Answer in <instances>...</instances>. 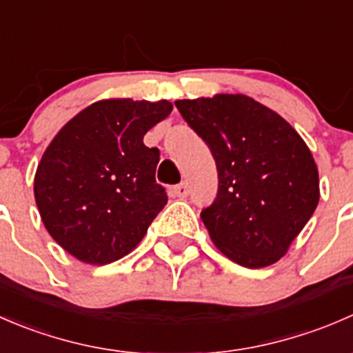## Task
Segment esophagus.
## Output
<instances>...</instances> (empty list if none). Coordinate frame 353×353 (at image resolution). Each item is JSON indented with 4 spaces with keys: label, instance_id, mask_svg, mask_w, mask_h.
<instances>
[{
    "label": "esophagus",
    "instance_id": "esophagus-1",
    "mask_svg": "<svg viewBox=\"0 0 353 353\" xmlns=\"http://www.w3.org/2000/svg\"><path fill=\"white\" fill-rule=\"evenodd\" d=\"M172 193H174V196H177V198H186L188 194H190L188 183H181V184H177V186H174Z\"/></svg>",
    "mask_w": 353,
    "mask_h": 353
}]
</instances>
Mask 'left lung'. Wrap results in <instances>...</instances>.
<instances>
[{
	"instance_id": "8db88e82",
	"label": "left lung",
	"mask_w": 353,
	"mask_h": 353,
	"mask_svg": "<svg viewBox=\"0 0 353 353\" xmlns=\"http://www.w3.org/2000/svg\"><path fill=\"white\" fill-rule=\"evenodd\" d=\"M208 145L219 193L201 220L230 261L265 268L287 254L319 201L318 167L280 114L244 94L174 102Z\"/></svg>"
}]
</instances>
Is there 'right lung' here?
Masks as SVG:
<instances>
[{
  "label": "right lung",
  "instance_id": "obj_1",
  "mask_svg": "<svg viewBox=\"0 0 353 353\" xmlns=\"http://www.w3.org/2000/svg\"><path fill=\"white\" fill-rule=\"evenodd\" d=\"M172 112L169 101L104 99L78 112L46 148L34 177L44 227L88 265L130 254L167 194L155 181L160 154L148 130Z\"/></svg>",
  "mask_w": 353,
  "mask_h": 353
}]
</instances>
